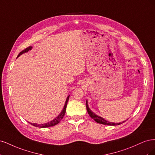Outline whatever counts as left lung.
Here are the masks:
<instances>
[{
	"label": "left lung",
	"mask_w": 155,
	"mask_h": 155,
	"mask_svg": "<svg viewBox=\"0 0 155 155\" xmlns=\"http://www.w3.org/2000/svg\"><path fill=\"white\" fill-rule=\"evenodd\" d=\"M86 105H87V112H88L89 116H90L94 120L96 121V122L98 124L107 125H116L121 124L122 123L125 122V121H122V122L116 124V123H113V122H110V121H108L106 120H105L104 118H103L102 117H101L100 116H97L95 113H94V112L90 109V108L88 107L87 100L86 101Z\"/></svg>",
	"instance_id": "1"
}]
</instances>
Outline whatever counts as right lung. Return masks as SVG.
<instances>
[{"instance_id": "add662e5", "label": "right lung", "mask_w": 155, "mask_h": 155, "mask_svg": "<svg viewBox=\"0 0 155 155\" xmlns=\"http://www.w3.org/2000/svg\"><path fill=\"white\" fill-rule=\"evenodd\" d=\"M31 49H32V46H29V47L26 48L24 50H22V51H21V52L19 53V54L18 55L17 58L19 57V56H20L21 55H22V54H25V53H26V52H28V51L31 50ZM69 97H70V96H68L67 97L66 101H65V104H64V107H63V110H61V113H60L57 117H55V118L53 120H51V121H49V122H47V123H46V124H32V123H30V124L31 125H34V126H35V127H39V128L49 127L54 126V125H55L58 124L60 122V121L63 118V117H64V114H65V112H66L67 105L68 101V100H69Z\"/></svg>"}]
</instances>
